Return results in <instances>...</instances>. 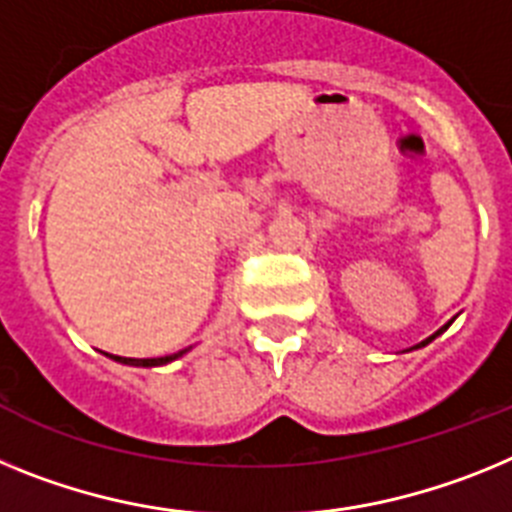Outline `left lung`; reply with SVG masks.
<instances>
[{
    "instance_id": "obj_1",
    "label": "left lung",
    "mask_w": 512,
    "mask_h": 512,
    "mask_svg": "<svg viewBox=\"0 0 512 512\" xmlns=\"http://www.w3.org/2000/svg\"><path fill=\"white\" fill-rule=\"evenodd\" d=\"M448 324H451V322H448ZM448 324H446V327H441V330H438V332H435V335H441V332H446V330H448ZM435 335H433V337H428V340H422L420 345H417V348H422V345H428L430 340H435Z\"/></svg>"
}]
</instances>
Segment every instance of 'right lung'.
I'll return each instance as SVG.
<instances>
[{
  "label": "right lung",
  "instance_id": "add662e5",
  "mask_svg": "<svg viewBox=\"0 0 512 512\" xmlns=\"http://www.w3.org/2000/svg\"><path fill=\"white\" fill-rule=\"evenodd\" d=\"M182 353H185V350H180V353H175V355H164V358H121V355H113V361L128 363V366H164V363H170V361H175V358H180Z\"/></svg>",
  "mask_w": 512,
  "mask_h": 512
}]
</instances>
